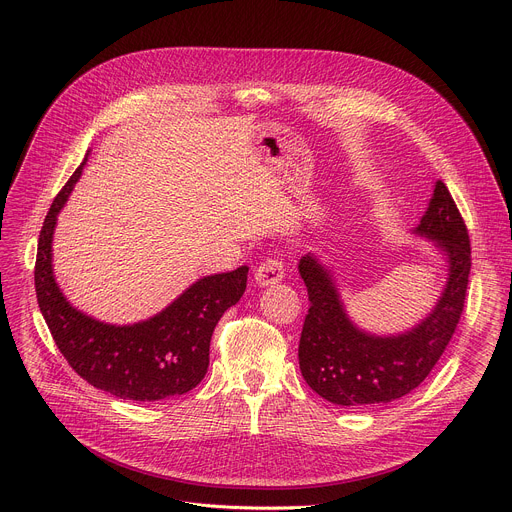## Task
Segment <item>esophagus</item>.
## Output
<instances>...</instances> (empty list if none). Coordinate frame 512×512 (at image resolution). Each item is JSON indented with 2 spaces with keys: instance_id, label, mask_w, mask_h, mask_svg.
I'll use <instances>...</instances> for the list:
<instances>
[{
  "instance_id": "34e87169",
  "label": "esophagus",
  "mask_w": 512,
  "mask_h": 512,
  "mask_svg": "<svg viewBox=\"0 0 512 512\" xmlns=\"http://www.w3.org/2000/svg\"><path fill=\"white\" fill-rule=\"evenodd\" d=\"M283 263L279 259H267L263 261L257 271H255V283L259 287H267V285H275L283 279Z\"/></svg>"
}]
</instances>
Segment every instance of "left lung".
<instances>
[{"instance_id": "1", "label": "left lung", "mask_w": 512, "mask_h": 512, "mask_svg": "<svg viewBox=\"0 0 512 512\" xmlns=\"http://www.w3.org/2000/svg\"><path fill=\"white\" fill-rule=\"evenodd\" d=\"M411 235L433 243L446 261V283L433 308L411 328L375 334L360 328L344 306L336 273L308 253L298 271L310 310L300 338V371L326 401L340 407L391 403L419 387L444 354L464 308L470 275V239L458 206L442 180Z\"/></svg>"}]
</instances>
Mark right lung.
I'll return each instance as SVG.
<instances>
[{
    "label": "right lung",
    "instance_id": "right-lung-1",
    "mask_svg": "<svg viewBox=\"0 0 512 512\" xmlns=\"http://www.w3.org/2000/svg\"><path fill=\"white\" fill-rule=\"evenodd\" d=\"M85 164L87 158L58 192L40 231L34 269L40 312L62 356L89 385L131 401L184 395L204 379L214 326L245 294L249 267L200 277L162 312L135 324H109L77 310L56 283L52 239Z\"/></svg>",
    "mask_w": 512,
    "mask_h": 512
}]
</instances>
